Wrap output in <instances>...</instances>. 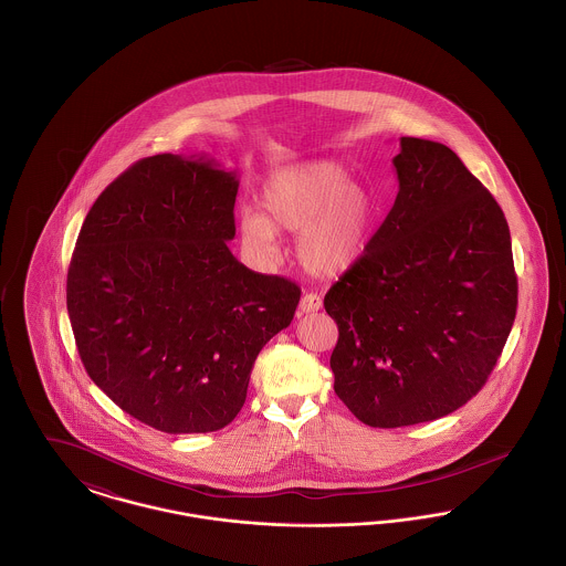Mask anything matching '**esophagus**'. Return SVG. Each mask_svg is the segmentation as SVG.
<instances>
[{
  "mask_svg": "<svg viewBox=\"0 0 566 566\" xmlns=\"http://www.w3.org/2000/svg\"><path fill=\"white\" fill-rule=\"evenodd\" d=\"M298 307H301L303 314L318 312L323 307V296L318 295V293H305V295L301 296Z\"/></svg>",
  "mask_w": 566,
  "mask_h": 566,
  "instance_id": "34e87169",
  "label": "esophagus"
}]
</instances>
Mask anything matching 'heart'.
I'll return each mask as SVG.
<instances>
[{
	"label": "heart",
	"mask_w": 566,
	"mask_h": 566,
	"mask_svg": "<svg viewBox=\"0 0 566 566\" xmlns=\"http://www.w3.org/2000/svg\"><path fill=\"white\" fill-rule=\"evenodd\" d=\"M374 222L369 190L335 165H298L273 174L261 192V212L240 218V233L256 256L277 254V233L298 235L301 263L335 275L352 268L365 250Z\"/></svg>",
	"instance_id": "b5f03b06"
}]
</instances>
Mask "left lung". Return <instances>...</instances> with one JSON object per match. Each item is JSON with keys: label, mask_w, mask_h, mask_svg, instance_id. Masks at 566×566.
<instances>
[{"label": "left lung", "mask_w": 566, "mask_h": 566, "mask_svg": "<svg viewBox=\"0 0 566 566\" xmlns=\"http://www.w3.org/2000/svg\"><path fill=\"white\" fill-rule=\"evenodd\" d=\"M399 192L358 261L324 295L339 337L335 392L376 429L443 418L475 397L517 307L512 235L448 146L401 137Z\"/></svg>", "instance_id": "1"}]
</instances>
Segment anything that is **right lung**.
Wrapping results in <instances>:
<instances>
[{"instance_id": "add662e5", "label": "right lung", "mask_w": 566, "mask_h": 566, "mask_svg": "<svg viewBox=\"0 0 566 566\" xmlns=\"http://www.w3.org/2000/svg\"><path fill=\"white\" fill-rule=\"evenodd\" d=\"M240 180L214 159L155 155L104 190L67 271V314L91 379L169 434L224 429L263 346L286 328L295 282L229 250Z\"/></svg>"}]
</instances>
